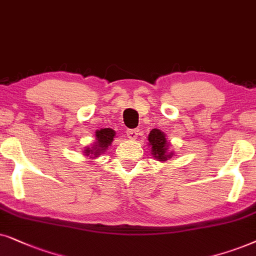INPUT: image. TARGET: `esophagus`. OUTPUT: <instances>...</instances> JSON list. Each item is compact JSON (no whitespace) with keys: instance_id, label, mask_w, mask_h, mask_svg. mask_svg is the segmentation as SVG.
I'll return each instance as SVG.
<instances>
[{"instance_id":"1","label":"esophagus","mask_w":256,"mask_h":256,"mask_svg":"<svg viewBox=\"0 0 256 256\" xmlns=\"http://www.w3.org/2000/svg\"><path fill=\"white\" fill-rule=\"evenodd\" d=\"M126 136L131 139V140H134L138 137V130L137 128H130V130L126 131Z\"/></svg>"}]
</instances>
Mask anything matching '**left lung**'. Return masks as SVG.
Returning a JSON list of instances; mask_svg holds the SVG:
<instances>
[{
  "instance_id": "obj_1",
  "label": "left lung",
  "mask_w": 256,
  "mask_h": 256,
  "mask_svg": "<svg viewBox=\"0 0 256 256\" xmlns=\"http://www.w3.org/2000/svg\"><path fill=\"white\" fill-rule=\"evenodd\" d=\"M148 146L151 148L152 156L159 162H165L166 160L172 158L174 152L170 150V144L166 134L158 128H153L148 134Z\"/></svg>"
}]
</instances>
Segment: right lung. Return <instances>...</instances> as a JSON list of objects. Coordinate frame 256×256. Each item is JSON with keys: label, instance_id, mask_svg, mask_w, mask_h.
<instances>
[{"label": "right lung", "instance_id": "obj_1", "mask_svg": "<svg viewBox=\"0 0 256 256\" xmlns=\"http://www.w3.org/2000/svg\"><path fill=\"white\" fill-rule=\"evenodd\" d=\"M116 137V131L112 128H100L94 134V142L91 148H85L83 150L84 156L88 159H96L104 152H106L108 146H111L114 138Z\"/></svg>", "mask_w": 256, "mask_h": 256}]
</instances>
